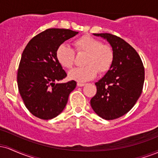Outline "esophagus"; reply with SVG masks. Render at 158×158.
<instances>
[{
	"mask_svg": "<svg viewBox=\"0 0 158 158\" xmlns=\"http://www.w3.org/2000/svg\"><path fill=\"white\" fill-rule=\"evenodd\" d=\"M84 85H85V83H81V82H78L77 83V86L78 87H82V86H84Z\"/></svg>",
	"mask_w": 158,
	"mask_h": 158,
	"instance_id": "1",
	"label": "esophagus"
}]
</instances>
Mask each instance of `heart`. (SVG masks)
<instances>
[{"mask_svg": "<svg viewBox=\"0 0 158 158\" xmlns=\"http://www.w3.org/2000/svg\"><path fill=\"white\" fill-rule=\"evenodd\" d=\"M75 50L78 53H86L84 64L81 68H75L68 73L69 79L78 81H86L94 79L100 73H106L111 67L114 61V50L110 46L102 44V41L93 37L85 35L73 42ZM58 62L64 68L73 66L75 52L71 48L66 44L58 47L56 52Z\"/></svg>", "mask_w": 158, "mask_h": 158, "instance_id": "b5f03b06", "label": "heart"}]
</instances>
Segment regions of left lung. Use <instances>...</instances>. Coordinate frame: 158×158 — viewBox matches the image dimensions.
<instances>
[{"instance_id": "8db88e82", "label": "left lung", "mask_w": 158, "mask_h": 158, "mask_svg": "<svg viewBox=\"0 0 158 158\" xmlns=\"http://www.w3.org/2000/svg\"><path fill=\"white\" fill-rule=\"evenodd\" d=\"M106 39L114 50L108 71L95 83L97 94L90 106L105 119L119 118L135 106L143 90L145 71L140 57L129 44L110 33H94Z\"/></svg>"}]
</instances>
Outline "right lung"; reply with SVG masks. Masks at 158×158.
<instances>
[{"label":"right lung","instance_id":"add662e5","mask_svg":"<svg viewBox=\"0 0 158 158\" xmlns=\"http://www.w3.org/2000/svg\"><path fill=\"white\" fill-rule=\"evenodd\" d=\"M78 33L68 29H48L32 38L23 50L18 87L25 106L35 117L42 119L57 117L75 89V81L59 82L67 73L58 62L56 52L59 45Z\"/></svg>","mask_w":158,"mask_h":158}]
</instances>
